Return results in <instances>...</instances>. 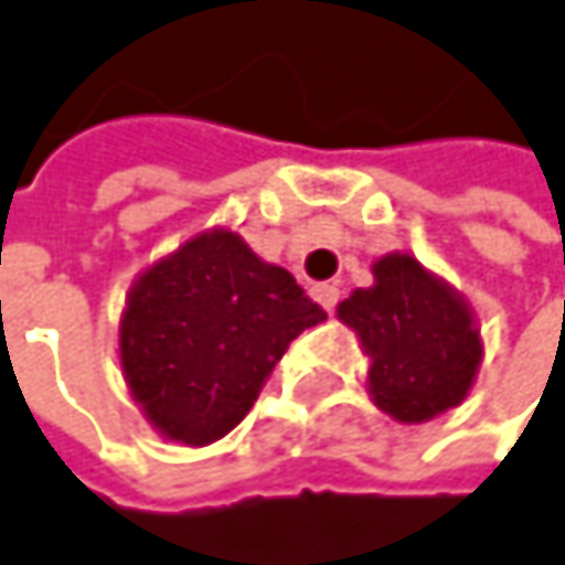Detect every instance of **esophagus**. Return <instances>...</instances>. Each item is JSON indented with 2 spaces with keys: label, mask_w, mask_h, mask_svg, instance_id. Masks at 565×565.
Here are the masks:
<instances>
[{
  "label": "esophagus",
  "mask_w": 565,
  "mask_h": 565,
  "mask_svg": "<svg viewBox=\"0 0 565 565\" xmlns=\"http://www.w3.org/2000/svg\"><path fill=\"white\" fill-rule=\"evenodd\" d=\"M310 294H313V300H317L323 310L333 313V307H337V300H340V287H337V284H313Z\"/></svg>",
  "instance_id": "34e87169"
}]
</instances>
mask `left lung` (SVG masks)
Instances as JSON below:
<instances>
[{"label": "left lung", "mask_w": 565, "mask_h": 565, "mask_svg": "<svg viewBox=\"0 0 565 565\" xmlns=\"http://www.w3.org/2000/svg\"><path fill=\"white\" fill-rule=\"evenodd\" d=\"M376 284L353 290L337 317L370 353V395L398 422H428L455 408L475 383L481 333L465 300L415 258L386 255Z\"/></svg>", "instance_id": "obj_1"}]
</instances>
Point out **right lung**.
Returning a JSON list of instances; mask_svg holds the SVG:
<instances>
[{"instance_id": "1", "label": "right lung", "mask_w": 565, "mask_h": 565, "mask_svg": "<svg viewBox=\"0 0 565 565\" xmlns=\"http://www.w3.org/2000/svg\"><path fill=\"white\" fill-rule=\"evenodd\" d=\"M327 320L284 268L235 232H205L134 284L120 320V366L150 425L182 445L228 435L275 363Z\"/></svg>"}]
</instances>
